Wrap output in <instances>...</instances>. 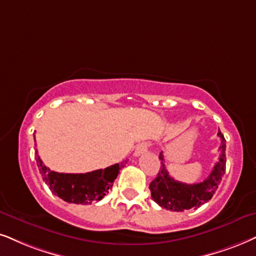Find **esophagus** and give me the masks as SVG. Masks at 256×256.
<instances>
[{
    "label": "esophagus",
    "mask_w": 256,
    "mask_h": 256,
    "mask_svg": "<svg viewBox=\"0 0 256 256\" xmlns=\"http://www.w3.org/2000/svg\"><path fill=\"white\" fill-rule=\"evenodd\" d=\"M148 150V143H142L140 145H138L137 148H136L134 156H136V157L142 156V154H146Z\"/></svg>",
    "instance_id": "obj_1"
}]
</instances>
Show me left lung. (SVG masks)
I'll return each instance as SVG.
<instances>
[{
  "mask_svg": "<svg viewBox=\"0 0 256 256\" xmlns=\"http://www.w3.org/2000/svg\"><path fill=\"white\" fill-rule=\"evenodd\" d=\"M218 136L221 138L218 160L216 162L208 178L200 183L186 184L174 180L168 172L163 152H160V160H162V166L160 172L148 186L152 200L157 204L171 212H183L198 208L212 200L226 171V139L221 131H218Z\"/></svg>",
  "mask_w": 256,
  "mask_h": 256,
  "instance_id": "obj_1",
  "label": "left lung"
}]
</instances>
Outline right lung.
I'll list each match as a JSON object with an SVG mask.
<instances>
[{"instance_id":"obj_1","label":"right lung","mask_w":256,"mask_h":256,"mask_svg":"<svg viewBox=\"0 0 256 256\" xmlns=\"http://www.w3.org/2000/svg\"><path fill=\"white\" fill-rule=\"evenodd\" d=\"M36 163L40 174L50 189L61 200L76 204H90L93 200H100L108 192L117 178L119 171L128 160H122L105 169H99L86 174H60L52 171L38 157Z\"/></svg>"}]
</instances>
